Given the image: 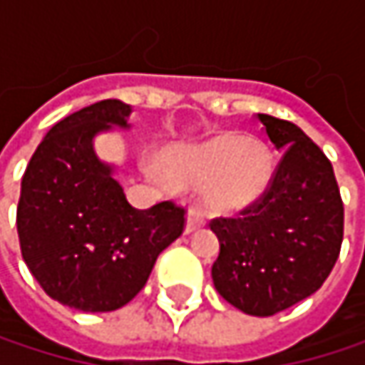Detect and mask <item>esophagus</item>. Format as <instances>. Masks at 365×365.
Instances as JSON below:
<instances>
[{
  "label": "esophagus",
  "mask_w": 365,
  "mask_h": 365,
  "mask_svg": "<svg viewBox=\"0 0 365 365\" xmlns=\"http://www.w3.org/2000/svg\"><path fill=\"white\" fill-rule=\"evenodd\" d=\"M205 224V217L198 209H190L187 211V222H185V232H194Z\"/></svg>",
  "instance_id": "obj_1"
}]
</instances>
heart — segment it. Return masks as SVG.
Returning a JSON list of instances; mask_svg holds the SVG:
<instances>
[{
    "label": "heart",
    "mask_w": 365,
    "mask_h": 365,
    "mask_svg": "<svg viewBox=\"0 0 365 365\" xmlns=\"http://www.w3.org/2000/svg\"><path fill=\"white\" fill-rule=\"evenodd\" d=\"M163 167L173 185L200 187V200L217 213H235L254 205L272 182L268 148L239 133H220L196 145L167 148ZM145 171L160 178L154 165H148Z\"/></svg>",
    "instance_id": "obj_1"
}]
</instances>
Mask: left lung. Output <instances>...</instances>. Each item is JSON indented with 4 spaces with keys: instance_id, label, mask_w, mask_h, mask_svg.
I'll return each mask as SVG.
<instances>
[{
    "instance_id": "8db88e82",
    "label": "left lung",
    "mask_w": 365,
    "mask_h": 365,
    "mask_svg": "<svg viewBox=\"0 0 365 365\" xmlns=\"http://www.w3.org/2000/svg\"><path fill=\"white\" fill-rule=\"evenodd\" d=\"M285 150L268 190L232 217L211 220L215 289L247 315L270 317L315 294L342 245L344 207L328 156L294 122L257 113Z\"/></svg>"
}]
</instances>
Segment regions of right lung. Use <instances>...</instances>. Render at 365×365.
Masks as SVG:
<instances>
[{
    "label": "right lung",
    "instance_id": "1",
    "mask_svg": "<svg viewBox=\"0 0 365 365\" xmlns=\"http://www.w3.org/2000/svg\"><path fill=\"white\" fill-rule=\"evenodd\" d=\"M130 106L106 99L56 122L21 183L16 226L23 259L56 302L108 313L148 283L156 257L185 228V207L135 209L93 150V137L126 126Z\"/></svg>",
    "mask_w": 365,
    "mask_h": 365
}]
</instances>
